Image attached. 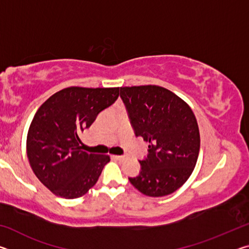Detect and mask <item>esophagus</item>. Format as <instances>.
Returning a JSON list of instances; mask_svg holds the SVG:
<instances>
[{"label":"esophagus","mask_w":249,"mask_h":249,"mask_svg":"<svg viewBox=\"0 0 249 249\" xmlns=\"http://www.w3.org/2000/svg\"><path fill=\"white\" fill-rule=\"evenodd\" d=\"M113 157H114V158L117 159V160H120V161H122V160L125 159L124 156H120V155H115V156H113Z\"/></svg>","instance_id":"esophagus-1"}]
</instances>
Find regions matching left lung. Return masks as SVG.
<instances>
[{
	"mask_svg": "<svg viewBox=\"0 0 249 249\" xmlns=\"http://www.w3.org/2000/svg\"><path fill=\"white\" fill-rule=\"evenodd\" d=\"M121 99L136 136L148 142L140 175L128 178L148 196H165L182 185L195 169L200 133L190 107L158 86L121 88Z\"/></svg>",
	"mask_w": 249,
	"mask_h": 249,
	"instance_id": "left-lung-1",
	"label": "left lung"
}]
</instances>
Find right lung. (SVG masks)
<instances>
[{
  "mask_svg": "<svg viewBox=\"0 0 249 249\" xmlns=\"http://www.w3.org/2000/svg\"><path fill=\"white\" fill-rule=\"evenodd\" d=\"M119 95L120 88L70 87L36 112L27 134V157L34 174L53 195L75 199L96 183L109 156L83 151L79 134Z\"/></svg>",
  "mask_w": 249,
  "mask_h": 249,
  "instance_id": "1",
  "label": "right lung"
}]
</instances>
